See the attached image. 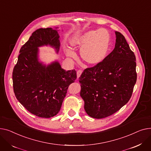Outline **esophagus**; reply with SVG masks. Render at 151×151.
I'll use <instances>...</instances> for the list:
<instances>
[{
	"label": "esophagus",
	"mask_w": 151,
	"mask_h": 151,
	"mask_svg": "<svg viewBox=\"0 0 151 151\" xmlns=\"http://www.w3.org/2000/svg\"><path fill=\"white\" fill-rule=\"evenodd\" d=\"M82 73V70H78L77 72V79L81 77V74Z\"/></svg>",
	"instance_id": "obj_1"
}]
</instances>
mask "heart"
<instances>
[{
  "label": "heart",
  "instance_id": "obj_1",
  "mask_svg": "<svg viewBox=\"0 0 151 151\" xmlns=\"http://www.w3.org/2000/svg\"><path fill=\"white\" fill-rule=\"evenodd\" d=\"M111 38L109 32L105 29L90 30L71 42L74 48L81 50L80 54L83 60L91 66L101 63L107 57L110 47ZM67 56L74 57L75 54L70 48L65 47Z\"/></svg>",
  "mask_w": 151,
  "mask_h": 151
}]
</instances>
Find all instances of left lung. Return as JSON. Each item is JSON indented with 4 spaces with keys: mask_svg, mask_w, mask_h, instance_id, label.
<instances>
[{
    "mask_svg": "<svg viewBox=\"0 0 151 151\" xmlns=\"http://www.w3.org/2000/svg\"><path fill=\"white\" fill-rule=\"evenodd\" d=\"M113 50L101 63L84 70L80 93L88 116L104 118L130 100L137 81L136 58L124 37L115 32Z\"/></svg>",
    "mask_w": 151,
    "mask_h": 151,
    "instance_id": "left-lung-1",
    "label": "left lung"
}]
</instances>
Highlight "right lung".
Listing matches in <instances>:
<instances>
[{"label":"right lung","instance_id":"1","mask_svg":"<svg viewBox=\"0 0 151 151\" xmlns=\"http://www.w3.org/2000/svg\"><path fill=\"white\" fill-rule=\"evenodd\" d=\"M58 27L39 29L21 48L13 71V89L17 99L31 113L49 118L59 112L70 84L77 78L75 69L66 70L55 60L46 64L40 60V47L49 46L58 54Z\"/></svg>","mask_w":151,"mask_h":151}]
</instances>
